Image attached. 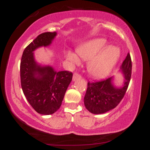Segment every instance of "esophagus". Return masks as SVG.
I'll return each instance as SVG.
<instances>
[{
    "label": "esophagus",
    "instance_id": "34e87169",
    "mask_svg": "<svg viewBox=\"0 0 150 150\" xmlns=\"http://www.w3.org/2000/svg\"><path fill=\"white\" fill-rule=\"evenodd\" d=\"M81 78V75H79L78 73H74L73 74V81H75L77 80H79V79Z\"/></svg>",
    "mask_w": 150,
    "mask_h": 150
}]
</instances>
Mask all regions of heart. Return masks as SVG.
I'll use <instances>...</instances> for the list:
<instances>
[{"instance_id": "obj_1", "label": "heart", "mask_w": 150, "mask_h": 150, "mask_svg": "<svg viewBox=\"0 0 150 150\" xmlns=\"http://www.w3.org/2000/svg\"><path fill=\"white\" fill-rule=\"evenodd\" d=\"M103 39L88 41L77 48V52L82 59L89 60L87 70L89 75L96 78L104 77L111 72L120 56V50L116 46H106ZM67 60L73 65H78L80 58L75 52L69 50L66 52Z\"/></svg>"}]
</instances>
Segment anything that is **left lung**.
<instances>
[{
    "instance_id": "obj_1",
    "label": "left lung",
    "mask_w": 150,
    "mask_h": 150,
    "mask_svg": "<svg viewBox=\"0 0 150 150\" xmlns=\"http://www.w3.org/2000/svg\"><path fill=\"white\" fill-rule=\"evenodd\" d=\"M132 62L129 53L120 68V73L123 77L120 86L115 84V76L106 80L88 82L84 97L86 108L94 114H101L118 106L124 97L131 77Z\"/></svg>"
}]
</instances>
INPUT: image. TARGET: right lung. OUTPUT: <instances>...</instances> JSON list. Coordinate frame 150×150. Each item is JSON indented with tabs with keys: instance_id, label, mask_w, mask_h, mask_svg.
Returning a JSON list of instances; mask_svg holds the SVG:
<instances>
[{
	"instance_id": "add662e5",
	"label": "right lung",
	"mask_w": 150,
	"mask_h": 150,
	"mask_svg": "<svg viewBox=\"0 0 150 150\" xmlns=\"http://www.w3.org/2000/svg\"><path fill=\"white\" fill-rule=\"evenodd\" d=\"M56 36V32L39 34L24 50L20 63L24 94L32 108L42 115L53 114L59 109L73 77L71 72H58L51 65H42L35 59L34 51L49 46Z\"/></svg>"
}]
</instances>
